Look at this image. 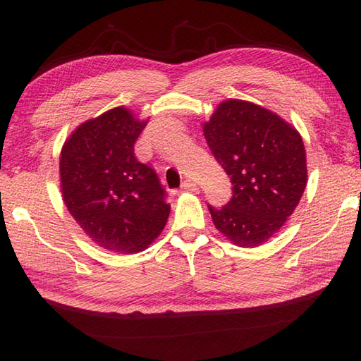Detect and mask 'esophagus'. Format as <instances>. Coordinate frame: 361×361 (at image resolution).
Segmentation results:
<instances>
[{
	"instance_id": "obj_1",
	"label": "esophagus",
	"mask_w": 361,
	"mask_h": 361,
	"mask_svg": "<svg viewBox=\"0 0 361 361\" xmlns=\"http://www.w3.org/2000/svg\"><path fill=\"white\" fill-rule=\"evenodd\" d=\"M181 189H183V190H192V192H194V190H197L198 188H197V185H195V183H194L192 180H186V181L181 185Z\"/></svg>"
}]
</instances>
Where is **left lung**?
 Returning <instances> with one entry per match:
<instances>
[{
	"label": "left lung",
	"instance_id": "left-lung-1",
	"mask_svg": "<svg viewBox=\"0 0 361 361\" xmlns=\"http://www.w3.org/2000/svg\"><path fill=\"white\" fill-rule=\"evenodd\" d=\"M203 133L233 183L226 206H208L214 225L234 245L259 247L279 231L304 194L302 137L276 113L239 99L220 102Z\"/></svg>",
	"mask_w": 361,
	"mask_h": 361
}]
</instances>
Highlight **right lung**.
Here are the masks:
<instances>
[{"label":"right lung","instance_id":"right-lung-1","mask_svg":"<svg viewBox=\"0 0 361 361\" xmlns=\"http://www.w3.org/2000/svg\"><path fill=\"white\" fill-rule=\"evenodd\" d=\"M147 121L116 106L83 122L60 153V188L74 220L113 252H140L166 226L171 204L158 175L135 157Z\"/></svg>","mask_w":361,"mask_h":361}]
</instances>
